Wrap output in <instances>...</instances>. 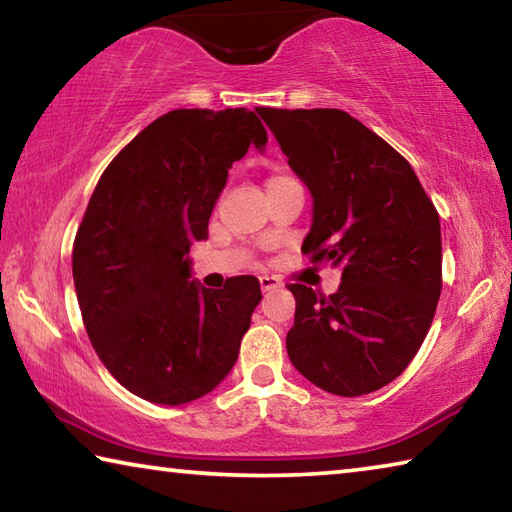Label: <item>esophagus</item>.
<instances>
[{"mask_svg": "<svg viewBox=\"0 0 512 512\" xmlns=\"http://www.w3.org/2000/svg\"><path fill=\"white\" fill-rule=\"evenodd\" d=\"M259 287H262L264 293L273 291L277 287H282V280H280V277H275V275H262V277H259Z\"/></svg>", "mask_w": 512, "mask_h": 512, "instance_id": "34e87169", "label": "esophagus"}]
</instances>
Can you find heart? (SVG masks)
Instances as JSON below:
<instances>
[{
  "label": "heart",
  "instance_id": "b5f03b06",
  "mask_svg": "<svg viewBox=\"0 0 512 512\" xmlns=\"http://www.w3.org/2000/svg\"><path fill=\"white\" fill-rule=\"evenodd\" d=\"M280 180H287V176H273L271 180H268V185H271V183H280Z\"/></svg>",
  "mask_w": 512,
  "mask_h": 512
}]
</instances>
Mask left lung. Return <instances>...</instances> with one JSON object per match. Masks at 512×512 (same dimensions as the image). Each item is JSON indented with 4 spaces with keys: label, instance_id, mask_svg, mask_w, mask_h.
<instances>
[{
    "label": "left lung",
    "instance_id": "obj_1",
    "mask_svg": "<svg viewBox=\"0 0 512 512\" xmlns=\"http://www.w3.org/2000/svg\"><path fill=\"white\" fill-rule=\"evenodd\" d=\"M307 185L302 253L341 268L329 296L289 284V359L323 391L359 397L400 377L443 289L440 219L409 162L348 112L257 108Z\"/></svg>",
    "mask_w": 512,
    "mask_h": 512
}]
</instances>
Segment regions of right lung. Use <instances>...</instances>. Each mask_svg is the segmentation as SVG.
Wrapping results in <instances>:
<instances>
[{
    "label": "right lung",
    "mask_w": 512,
    "mask_h": 512,
    "mask_svg": "<svg viewBox=\"0 0 512 512\" xmlns=\"http://www.w3.org/2000/svg\"><path fill=\"white\" fill-rule=\"evenodd\" d=\"M266 142L246 108L171 110L94 187L72 250L76 298L103 366L146 402H194L235 366L259 282L239 275L205 289L189 248L207 239L232 162Z\"/></svg>",
    "instance_id": "1"
}]
</instances>
